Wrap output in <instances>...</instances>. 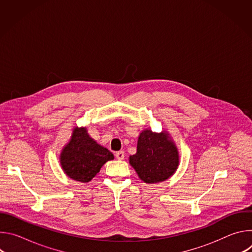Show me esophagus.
Instances as JSON below:
<instances>
[{
  "mask_svg": "<svg viewBox=\"0 0 252 252\" xmlns=\"http://www.w3.org/2000/svg\"><path fill=\"white\" fill-rule=\"evenodd\" d=\"M116 158H117L119 160H122V159H124V158H125V153H124L123 151H121V152H118V153L116 154Z\"/></svg>",
  "mask_w": 252,
  "mask_h": 252,
  "instance_id": "1",
  "label": "esophagus"
}]
</instances>
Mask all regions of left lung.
<instances>
[{
  "label": "left lung",
  "instance_id": "left-lung-1",
  "mask_svg": "<svg viewBox=\"0 0 252 252\" xmlns=\"http://www.w3.org/2000/svg\"><path fill=\"white\" fill-rule=\"evenodd\" d=\"M129 164L146 184L166 181L179 165V153L166 130L155 132L150 127L141 130L136 153L129 157Z\"/></svg>",
  "mask_w": 252,
  "mask_h": 252
}]
</instances>
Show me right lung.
Instances as JSON below:
<instances>
[{"instance_id":"add662e5","label":"right lung","mask_w":252,"mask_h":252,"mask_svg":"<svg viewBox=\"0 0 252 252\" xmlns=\"http://www.w3.org/2000/svg\"><path fill=\"white\" fill-rule=\"evenodd\" d=\"M114 155L90 136L86 126H74L70 137L60 154L63 172L74 181L89 183Z\"/></svg>"}]
</instances>
